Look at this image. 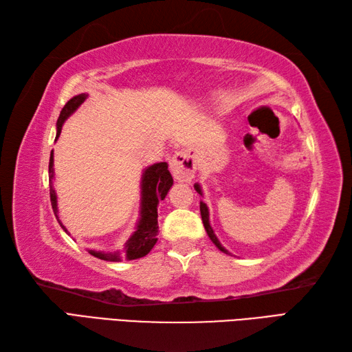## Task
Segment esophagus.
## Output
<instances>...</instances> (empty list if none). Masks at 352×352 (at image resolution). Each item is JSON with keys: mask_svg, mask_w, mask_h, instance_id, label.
<instances>
[{"mask_svg": "<svg viewBox=\"0 0 352 352\" xmlns=\"http://www.w3.org/2000/svg\"><path fill=\"white\" fill-rule=\"evenodd\" d=\"M169 166L172 175L178 182H190L195 177L197 163L189 149H182L172 155Z\"/></svg>", "mask_w": 352, "mask_h": 352, "instance_id": "1", "label": "esophagus"}]
</instances>
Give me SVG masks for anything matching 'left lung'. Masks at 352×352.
<instances>
[{
	"label": "left lung",
	"mask_w": 352,
	"mask_h": 352,
	"mask_svg": "<svg viewBox=\"0 0 352 352\" xmlns=\"http://www.w3.org/2000/svg\"><path fill=\"white\" fill-rule=\"evenodd\" d=\"M195 190L199 193V195H203V193H201V189H199L198 184H195ZM199 210H201V218H203V223H204V228H206V231H207L208 237L212 239V242H213L216 246H218V248H219L222 252L228 254V251H227L226 248H223V246L221 245V242L218 241V237H216L214 233H213V228L210 227V222H208V208H207L206 203H203V201H201V203H199Z\"/></svg>",
	"instance_id": "1"
}]
</instances>
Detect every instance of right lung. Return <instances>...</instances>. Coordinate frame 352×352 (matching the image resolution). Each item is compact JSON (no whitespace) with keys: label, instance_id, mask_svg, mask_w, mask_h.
<instances>
[{"label":"right lung","instance_id":"right-lung-1","mask_svg":"<svg viewBox=\"0 0 352 352\" xmlns=\"http://www.w3.org/2000/svg\"><path fill=\"white\" fill-rule=\"evenodd\" d=\"M87 98L86 94H80L74 96L68 102L65 104V107L60 111V116L57 119V138L62 131L63 122L68 119L74 111H76L81 104ZM52 151L50 155V198L52 212H54L58 223L62 226L60 219L57 214V197L56 192L52 189V177H54V169H52ZM172 183V175L168 170V163H155L153 166L145 169L144 175H142V203H140V219L138 223V228L134 231L133 236L125 242L124 248L121 252H101V251H89L94 257H98L101 260L109 261H121L125 260H136L140 257H145L146 254L154 248L157 242V231H159V223H157V206L162 199H164L166 193L169 192ZM62 228L68 233L63 226Z\"/></svg>","mask_w":352,"mask_h":352}]
</instances>
